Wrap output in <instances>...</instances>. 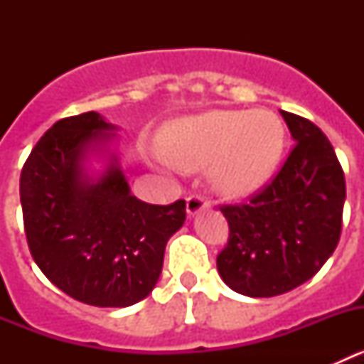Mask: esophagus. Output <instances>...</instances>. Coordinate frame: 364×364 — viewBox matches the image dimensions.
<instances>
[{
  "mask_svg": "<svg viewBox=\"0 0 364 364\" xmlns=\"http://www.w3.org/2000/svg\"><path fill=\"white\" fill-rule=\"evenodd\" d=\"M210 205V200L205 197H202V195H189L188 198H186V210H188V215L189 217H195L197 213H200L202 210H205Z\"/></svg>",
  "mask_w": 364,
  "mask_h": 364,
  "instance_id": "34e87169",
  "label": "esophagus"
}]
</instances>
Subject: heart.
Returning <instances> with one entry per match:
<instances>
[{"instance_id":"obj_1","label":"heart","mask_w":364,"mask_h":364,"mask_svg":"<svg viewBox=\"0 0 364 364\" xmlns=\"http://www.w3.org/2000/svg\"><path fill=\"white\" fill-rule=\"evenodd\" d=\"M284 147V124L268 109L208 111L167 127L166 159L160 162L182 171L210 167L215 191L228 198H246L273 178Z\"/></svg>"}]
</instances>
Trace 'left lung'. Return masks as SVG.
Instances as JSON below:
<instances>
[{"instance_id": "1", "label": "left lung", "mask_w": 364, "mask_h": 364, "mask_svg": "<svg viewBox=\"0 0 364 364\" xmlns=\"http://www.w3.org/2000/svg\"><path fill=\"white\" fill-rule=\"evenodd\" d=\"M297 144L277 176L247 204L222 205L230 239L218 253L222 281L247 297L294 290L337 247L346 198L345 173L326 134L281 111Z\"/></svg>"}]
</instances>
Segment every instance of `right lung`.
Listing matches in <instances>:
<instances>
[{
    "label": "right lung",
    "instance_id": "right-lung-1",
    "mask_svg": "<svg viewBox=\"0 0 364 364\" xmlns=\"http://www.w3.org/2000/svg\"><path fill=\"white\" fill-rule=\"evenodd\" d=\"M117 127L89 111L58 120L34 146L19 178L28 250L69 297L125 308L153 291L164 252L186 220V200L154 205L131 195L118 156L100 175L85 169Z\"/></svg>",
    "mask_w": 364,
    "mask_h": 364
}]
</instances>
